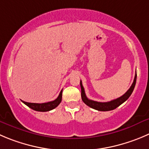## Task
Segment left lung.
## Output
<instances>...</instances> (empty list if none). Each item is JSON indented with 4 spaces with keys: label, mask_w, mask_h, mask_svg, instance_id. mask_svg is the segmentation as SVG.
<instances>
[{
    "label": "left lung",
    "mask_w": 149,
    "mask_h": 149,
    "mask_svg": "<svg viewBox=\"0 0 149 149\" xmlns=\"http://www.w3.org/2000/svg\"><path fill=\"white\" fill-rule=\"evenodd\" d=\"M136 80H137V73H135L134 81H133V83L132 84L131 87L129 88V90L123 96L120 97L119 98H117L116 100H112V101L107 102H96L88 99L87 97H86V93H85V90L83 86V84H82V81L80 80L82 100H83V102L86 105L91 107V108L95 109V110H99V111H109V110H114V109H116V107H118V106H120L122 103H124V102L128 100V98L130 97V95L132 94V93L133 90L134 88Z\"/></svg>",
    "instance_id": "8db88e82"
}]
</instances>
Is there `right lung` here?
<instances>
[{"label":"right lung","instance_id":"obj_1","mask_svg":"<svg viewBox=\"0 0 149 149\" xmlns=\"http://www.w3.org/2000/svg\"><path fill=\"white\" fill-rule=\"evenodd\" d=\"M62 91L59 93L58 97L56 100H55L54 101L49 102L46 103H42V104H39V103H31V102H26L22 101V102L25 104H26L28 107H29L30 108L33 109V110H36V111H39V112H47L49 111V110H52V109L56 108L58 105L61 103L62 100Z\"/></svg>","mask_w":149,"mask_h":149}]
</instances>
